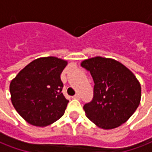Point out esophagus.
<instances>
[{
    "label": "esophagus",
    "mask_w": 152,
    "mask_h": 152,
    "mask_svg": "<svg viewBox=\"0 0 152 152\" xmlns=\"http://www.w3.org/2000/svg\"><path fill=\"white\" fill-rule=\"evenodd\" d=\"M79 95H78V94H76V95H74V96H73V99H79Z\"/></svg>",
    "instance_id": "34e87169"
}]
</instances>
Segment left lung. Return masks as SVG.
<instances>
[{
	"mask_svg": "<svg viewBox=\"0 0 152 152\" xmlns=\"http://www.w3.org/2000/svg\"><path fill=\"white\" fill-rule=\"evenodd\" d=\"M94 80V96L84 106L97 127L112 129L124 124L140 105L141 87L131 71L112 58L96 56L81 62Z\"/></svg>",
	"mask_w": 152,
	"mask_h": 152,
	"instance_id": "obj_1",
	"label": "left lung"
}]
</instances>
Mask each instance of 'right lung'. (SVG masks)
Instances as JSON below:
<instances>
[{
	"label": "right lung",
	"instance_id": "obj_1",
	"mask_svg": "<svg viewBox=\"0 0 152 152\" xmlns=\"http://www.w3.org/2000/svg\"><path fill=\"white\" fill-rule=\"evenodd\" d=\"M67 64L55 56L40 57L28 63L11 81L12 103L28 124L45 127L64 114L68 101L61 93L60 75Z\"/></svg>",
	"mask_w": 152,
	"mask_h": 152
}]
</instances>
